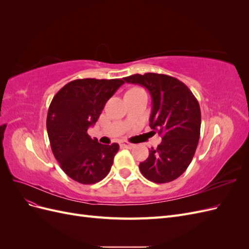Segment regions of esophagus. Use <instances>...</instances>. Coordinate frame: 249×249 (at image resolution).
I'll return each instance as SVG.
<instances>
[{
	"label": "esophagus",
	"instance_id": "obj_1",
	"mask_svg": "<svg viewBox=\"0 0 249 249\" xmlns=\"http://www.w3.org/2000/svg\"><path fill=\"white\" fill-rule=\"evenodd\" d=\"M122 145L123 147H125V148H133L134 147V144L133 143H130V142H127V141H124V142H122Z\"/></svg>",
	"mask_w": 249,
	"mask_h": 249
}]
</instances>
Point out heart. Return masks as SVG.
Here are the masks:
<instances>
[{
	"mask_svg": "<svg viewBox=\"0 0 249 249\" xmlns=\"http://www.w3.org/2000/svg\"><path fill=\"white\" fill-rule=\"evenodd\" d=\"M134 89H140V88H134Z\"/></svg>",
	"mask_w": 249,
	"mask_h": 249,
	"instance_id": "heart-1",
	"label": "heart"
}]
</instances>
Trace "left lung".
<instances>
[{
  "label": "left lung",
  "instance_id": "1",
  "mask_svg": "<svg viewBox=\"0 0 249 249\" xmlns=\"http://www.w3.org/2000/svg\"><path fill=\"white\" fill-rule=\"evenodd\" d=\"M124 79L149 91L153 99L149 126L162 137L158 147L150 148L147 159L139 164L140 171L150 182L169 183L183 175L196 150L201 124L199 104L183 82L167 74L136 73Z\"/></svg>",
  "mask_w": 249,
  "mask_h": 249
}]
</instances>
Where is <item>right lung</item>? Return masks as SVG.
Segmentation results:
<instances>
[{"label": "right lung", "mask_w": 249, "mask_h": 249, "mask_svg": "<svg viewBox=\"0 0 249 249\" xmlns=\"http://www.w3.org/2000/svg\"><path fill=\"white\" fill-rule=\"evenodd\" d=\"M124 83L122 79H79L67 83L53 97L47 130L60 167L76 182L95 184L106 177L119 145H105L87 130L99 119L107 101Z\"/></svg>", "instance_id": "add662e5"}]
</instances>
